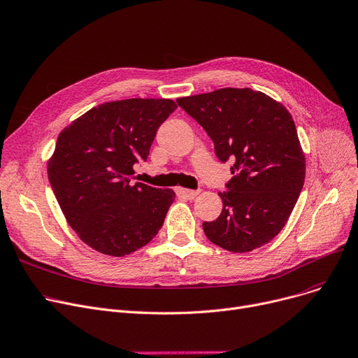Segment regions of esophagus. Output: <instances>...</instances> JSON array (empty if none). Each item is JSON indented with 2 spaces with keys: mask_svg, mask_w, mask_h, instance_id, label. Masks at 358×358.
I'll return each instance as SVG.
<instances>
[{
  "mask_svg": "<svg viewBox=\"0 0 358 358\" xmlns=\"http://www.w3.org/2000/svg\"><path fill=\"white\" fill-rule=\"evenodd\" d=\"M199 191H191V189H185V187H178L176 189V195L183 199H194Z\"/></svg>",
  "mask_w": 358,
  "mask_h": 358,
  "instance_id": "34e87169",
  "label": "esophagus"
}]
</instances>
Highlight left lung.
<instances>
[{"label":"left lung","instance_id":"8db88e82","mask_svg":"<svg viewBox=\"0 0 358 358\" xmlns=\"http://www.w3.org/2000/svg\"><path fill=\"white\" fill-rule=\"evenodd\" d=\"M214 141L217 157L233 162L220 192L222 213L203 222L209 241L247 253L275 238L305 182V155L283 105L250 88H224L176 99Z\"/></svg>","mask_w":358,"mask_h":358}]
</instances>
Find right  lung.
<instances>
[{"instance_id": "obj_1", "label": "right lung", "mask_w": 358, "mask_h": 358, "mask_svg": "<svg viewBox=\"0 0 358 358\" xmlns=\"http://www.w3.org/2000/svg\"><path fill=\"white\" fill-rule=\"evenodd\" d=\"M176 108L172 99L105 102L59 134L48 163L50 186L68 224L99 253L127 256L162 228L175 192L133 185L131 176Z\"/></svg>"}]
</instances>
